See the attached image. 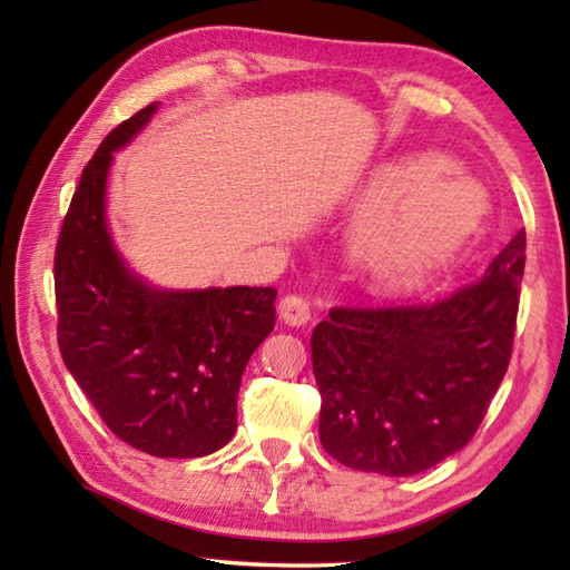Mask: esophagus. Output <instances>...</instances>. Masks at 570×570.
<instances>
[{
    "instance_id": "esophagus-1",
    "label": "esophagus",
    "mask_w": 570,
    "mask_h": 570,
    "mask_svg": "<svg viewBox=\"0 0 570 570\" xmlns=\"http://www.w3.org/2000/svg\"><path fill=\"white\" fill-rule=\"evenodd\" d=\"M278 316L288 326H304L312 322V308H308L306 298L296 294H286L282 302H278Z\"/></svg>"
}]
</instances>
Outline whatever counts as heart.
Returning a JSON list of instances; mask_svg holds the SVG:
<instances>
[{"label": "heart", "mask_w": 570, "mask_h": 570, "mask_svg": "<svg viewBox=\"0 0 570 570\" xmlns=\"http://www.w3.org/2000/svg\"><path fill=\"white\" fill-rule=\"evenodd\" d=\"M352 258L374 284H422L452 262L490 214L488 190L442 156L387 163L356 196Z\"/></svg>", "instance_id": "obj_1"}]
</instances>
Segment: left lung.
<instances>
[{
    "instance_id": "8db88e82",
    "label": "left lung",
    "mask_w": 570,
    "mask_h": 570,
    "mask_svg": "<svg viewBox=\"0 0 570 570\" xmlns=\"http://www.w3.org/2000/svg\"><path fill=\"white\" fill-rule=\"evenodd\" d=\"M525 230L445 302L334 308L312 334L320 440L342 465L407 478L462 450L505 377Z\"/></svg>"
}]
</instances>
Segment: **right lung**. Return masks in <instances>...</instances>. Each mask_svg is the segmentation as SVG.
Here are the masks:
<instances>
[{
	"label": "right lung",
	"mask_w": 570,
	"mask_h": 570,
	"mask_svg": "<svg viewBox=\"0 0 570 570\" xmlns=\"http://www.w3.org/2000/svg\"><path fill=\"white\" fill-rule=\"evenodd\" d=\"M160 105L135 112L85 166L55 254L65 366L105 424L156 458H204L236 432L250 354L276 322V288H166L135 274L108 224L115 153Z\"/></svg>",
	"instance_id": "add662e5"
}]
</instances>
